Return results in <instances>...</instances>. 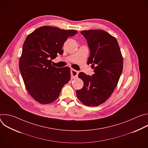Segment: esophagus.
I'll list each match as a JSON object with an SVG mask.
<instances>
[{"instance_id":"esophagus-1","label":"esophagus","mask_w":148,"mask_h":148,"mask_svg":"<svg viewBox=\"0 0 148 148\" xmlns=\"http://www.w3.org/2000/svg\"><path fill=\"white\" fill-rule=\"evenodd\" d=\"M78 75V71H77L74 69L71 70V77L72 79H74V78L77 77Z\"/></svg>"}]
</instances>
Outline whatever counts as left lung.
Instances as JSON below:
<instances>
[{"label": "left lung", "mask_w": 148, "mask_h": 148, "mask_svg": "<svg viewBox=\"0 0 148 148\" xmlns=\"http://www.w3.org/2000/svg\"><path fill=\"white\" fill-rule=\"evenodd\" d=\"M86 38L90 54L88 63L94 69L92 76L79 73L84 82L77 90L78 99L88 106H98L111 96L122 72L123 58L116 39L101 30L81 31Z\"/></svg>", "instance_id": "1"}]
</instances>
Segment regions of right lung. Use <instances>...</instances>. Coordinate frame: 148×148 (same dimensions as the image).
Listing matches in <instances>:
<instances>
[{
  "instance_id": "right-lung-1",
  "label": "right lung",
  "mask_w": 148,
  "mask_h": 148,
  "mask_svg": "<svg viewBox=\"0 0 148 148\" xmlns=\"http://www.w3.org/2000/svg\"><path fill=\"white\" fill-rule=\"evenodd\" d=\"M77 33L74 30L42 26L26 37L19 69L28 92L40 103L56 100L63 86L70 81V69L53 67L51 59L63 54L65 41Z\"/></svg>"
}]
</instances>
